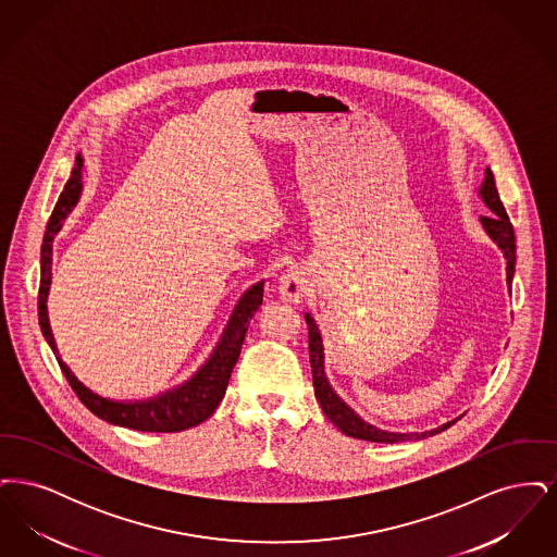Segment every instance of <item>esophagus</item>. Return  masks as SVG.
I'll return each instance as SVG.
<instances>
[{"label":"esophagus","instance_id":"esophagus-1","mask_svg":"<svg viewBox=\"0 0 557 557\" xmlns=\"http://www.w3.org/2000/svg\"><path fill=\"white\" fill-rule=\"evenodd\" d=\"M277 284H280L277 288H280L282 298L288 300V302H300V300L305 298L307 290H309V280H307L305 271L298 269V267L286 269V271L280 275V282H277Z\"/></svg>","mask_w":557,"mask_h":557}]
</instances>
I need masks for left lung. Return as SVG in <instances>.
<instances>
[{"label":"left lung","mask_w":557,"mask_h":557,"mask_svg":"<svg viewBox=\"0 0 557 557\" xmlns=\"http://www.w3.org/2000/svg\"><path fill=\"white\" fill-rule=\"evenodd\" d=\"M478 194L491 211L488 216H480V223H482L484 232L491 236V239L502 248L505 261H507V267H505L507 286H511L513 271H516V236H513V227L509 223V216L505 212L504 202L499 198V191L495 186V177H493L491 169L484 171V182L478 189ZM305 319H307V325H309V359H311V370H313L315 397H318L323 413L327 416V420L336 425L341 432H345L346 436L371 441V443L393 445V443H403V441H422L425 436L438 434V432H443V430L453 425L455 420L441 425V428L428 430V432H388V430H380L375 425L368 424L366 420H361L330 386L325 368H323V345H321L318 323H315V319L311 318V313H305Z\"/></svg>","instance_id":"left-lung-1"}]
</instances>
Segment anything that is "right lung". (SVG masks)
<instances>
[{
  "instance_id": "add662e5",
  "label": "right lung",
  "mask_w": 557,
  "mask_h": 557,
  "mask_svg": "<svg viewBox=\"0 0 557 557\" xmlns=\"http://www.w3.org/2000/svg\"><path fill=\"white\" fill-rule=\"evenodd\" d=\"M81 169H83V157L77 154L73 175L58 198V205L50 216L44 244H41V282H39V298H37L41 334L48 341L58 359L60 370L66 375L69 384L77 393L81 403L108 424L132 428L137 432H182L187 428L202 424L214 413L221 398L225 397V388L232 377V370L238 361L242 343L248 332V323L255 318L257 309L263 305L265 280L257 282L255 286H250L242 294L219 343L212 348L211 357L187 382L180 384L177 388L162 393L159 397L144 398V400H112V398L96 395L91 388H87L83 382H79L77 375L60 359L52 327H50V319H48V294L52 284V242L55 234L62 230L69 212L73 211L75 205L79 202L81 189H83Z\"/></svg>"
}]
</instances>
